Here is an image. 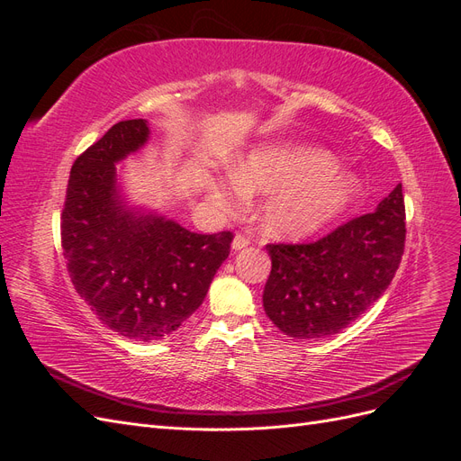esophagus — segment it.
Instances as JSON below:
<instances>
[{
    "label": "esophagus",
    "instance_id": "34e87169",
    "mask_svg": "<svg viewBox=\"0 0 461 461\" xmlns=\"http://www.w3.org/2000/svg\"><path fill=\"white\" fill-rule=\"evenodd\" d=\"M249 244V239H246L244 234H236L234 240H232V249H242Z\"/></svg>",
    "mask_w": 461,
    "mask_h": 461
}]
</instances>
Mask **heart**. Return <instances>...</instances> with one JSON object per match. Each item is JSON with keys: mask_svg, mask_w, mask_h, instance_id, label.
Segmentation results:
<instances>
[{"mask_svg": "<svg viewBox=\"0 0 461 461\" xmlns=\"http://www.w3.org/2000/svg\"><path fill=\"white\" fill-rule=\"evenodd\" d=\"M330 151L308 146H265L240 163L239 178L225 176L212 186V198L234 212L248 196H273L261 225L273 236L298 239L325 227L352 203L361 188L352 173H340Z\"/></svg>", "mask_w": 461, "mask_h": 461, "instance_id": "1", "label": "heart"}]
</instances>
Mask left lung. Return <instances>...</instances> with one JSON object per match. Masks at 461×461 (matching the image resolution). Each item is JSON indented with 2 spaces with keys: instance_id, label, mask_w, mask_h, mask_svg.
Instances as JSON below:
<instances>
[{
  "instance_id": "8db88e82",
  "label": "left lung",
  "mask_w": 461,
  "mask_h": 461,
  "mask_svg": "<svg viewBox=\"0 0 461 461\" xmlns=\"http://www.w3.org/2000/svg\"><path fill=\"white\" fill-rule=\"evenodd\" d=\"M402 185L373 213L356 217L310 244H267L271 275L263 308L292 339H325L383 296L403 256Z\"/></svg>"
}]
</instances>
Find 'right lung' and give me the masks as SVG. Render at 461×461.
I'll use <instances>...</instances> for the list:
<instances>
[{
  "label": "right lung",
  "instance_id": "right-lung-1",
  "mask_svg": "<svg viewBox=\"0 0 461 461\" xmlns=\"http://www.w3.org/2000/svg\"><path fill=\"white\" fill-rule=\"evenodd\" d=\"M149 136L144 119L113 124L71 167L61 246L75 290L104 325L132 340H159L196 312L232 232L198 234L176 221L131 209L115 163Z\"/></svg>",
  "mask_w": 461,
  "mask_h": 461
}]
</instances>
